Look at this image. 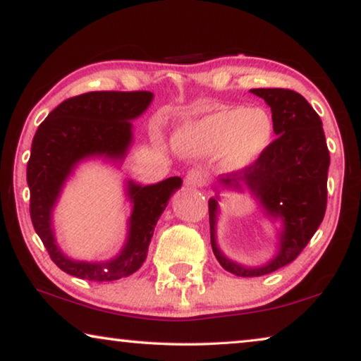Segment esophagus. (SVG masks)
Segmentation results:
<instances>
[{"label": "esophagus", "instance_id": "obj_1", "mask_svg": "<svg viewBox=\"0 0 361 361\" xmlns=\"http://www.w3.org/2000/svg\"><path fill=\"white\" fill-rule=\"evenodd\" d=\"M207 183V175L202 172V170H191L186 175V185L191 188H200Z\"/></svg>", "mask_w": 361, "mask_h": 361}]
</instances>
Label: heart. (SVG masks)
<instances>
[{"label": "heart", "mask_w": 361, "mask_h": 361, "mask_svg": "<svg viewBox=\"0 0 361 361\" xmlns=\"http://www.w3.org/2000/svg\"><path fill=\"white\" fill-rule=\"evenodd\" d=\"M272 137L274 121L264 109L221 106L183 121L173 143L191 156L219 152L224 169L242 170L258 161Z\"/></svg>", "instance_id": "b5f03b06"}]
</instances>
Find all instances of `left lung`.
<instances>
[{
    "label": "left lung",
    "instance_id": "left-lung-1",
    "mask_svg": "<svg viewBox=\"0 0 361 361\" xmlns=\"http://www.w3.org/2000/svg\"><path fill=\"white\" fill-rule=\"evenodd\" d=\"M272 111L277 138L258 161L216 180V195L209 200L210 242L226 271L239 277H259L290 264L302 252L323 221L326 210L329 151L320 116L301 94L290 89H252ZM219 188L250 191L265 216L280 221L278 253L262 267L232 262L216 243Z\"/></svg>",
    "mask_w": 361,
    "mask_h": 361
}]
</instances>
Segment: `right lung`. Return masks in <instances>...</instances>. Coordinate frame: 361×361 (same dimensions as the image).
<instances>
[{
  "label": "right lung",
  "mask_w": 361,
  "mask_h": 361,
  "mask_svg": "<svg viewBox=\"0 0 361 361\" xmlns=\"http://www.w3.org/2000/svg\"><path fill=\"white\" fill-rule=\"evenodd\" d=\"M151 92H87L60 103L41 122L32 143L27 166L32 223L51 259L70 274L94 282H111L137 272L146 259L157 219L169 199L181 188L180 176L156 185L126 183L132 204L127 239L121 252L108 261L73 259L57 245L52 212L66 180L82 161L102 157L121 164L133 142L132 121L152 102Z\"/></svg>",
  "instance_id": "right-lung-1"
}]
</instances>
